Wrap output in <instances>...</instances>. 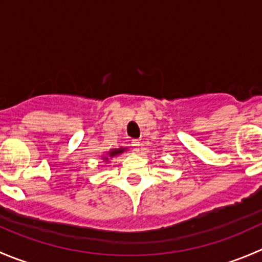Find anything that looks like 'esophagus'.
<instances>
[{
  "mask_svg": "<svg viewBox=\"0 0 262 262\" xmlns=\"http://www.w3.org/2000/svg\"><path fill=\"white\" fill-rule=\"evenodd\" d=\"M141 146L142 144L138 139H133V141H132V147H133L134 152H139V150H141Z\"/></svg>",
  "mask_w": 262,
  "mask_h": 262,
  "instance_id": "esophagus-1",
  "label": "esophagus"
}]
</instances>
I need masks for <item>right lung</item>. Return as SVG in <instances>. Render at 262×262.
<instances>
[{"label": "right lung", "mask_w": 262, "mask_h": 262, "mask_svg": "<svg viewBox=\"0 0 262 262\" xmlns=\"http://www.w3.org/2000/svg\"><path fill=\"white\" fill-rule=\"evenodd\" d=\"M124 150H126V148H118V149H112V150H109V152L106 153L107 156H104V160L105 161H109V157H114V156H116V155H120V153H123Z\"/></svg>", "instance_id": "add662e5"}]
</instances>
